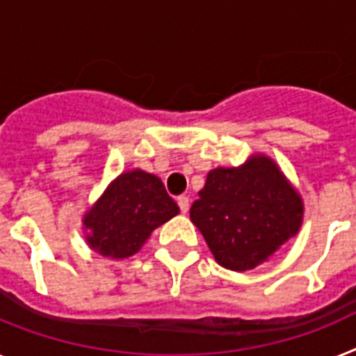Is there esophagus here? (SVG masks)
I'll return each mask as SVG.
<instances>
[{"mask_svg": "<svg viewBox=\"0 0 356 356\" xmlns=\"http://www.w3.org/2000/svg\"><path fill=\"white\" fill-rule=\"evenodd\" d=\"M177 204H179V208H181V211H183V213H186V211L190 210V199H188L186 195L177 197Z\"/></svg>", "mask_w": 356, "mask_h": 356, "instance_id": "1", "label": "esophagus"}]
</instances>
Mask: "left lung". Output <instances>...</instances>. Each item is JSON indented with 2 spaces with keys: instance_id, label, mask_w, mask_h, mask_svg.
<instances>
[{
  "instance_id": "left-lung-1",
  "label": "left lung",
  "mask_w": 356,
  "mask_h": 356,
  "mask_svg": "<svg viewBox=\"0 0 356 356\" xmlns=\"http://www.w3.org/2000/svg\"><path fill=\"white\" fill-rule=\"evenodd\" d=\"M304 204L273 159L257 154L238 168L208 173L190 219L215 261L234 271L253 270L298 234Z\"/></svg>"
}]
</instances>
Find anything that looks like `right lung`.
<instances>
[{
    "mask_svg": "<svg viewBox=\"0 0 356 356\" xmlns=\"http://www.w3.org/2000/svg\"><path fill=\"white\" fill-rule=\"evenodd\" d=\"M179 213L154 173L130 170L113 179L83 217L86 243L110 259L136 255L155 228Z\"/></svg>",
    "mask_w": 356,
    "mask_h": 356,
    "instance_id": "1",
    "label": "right lung"
}]
</instances>
